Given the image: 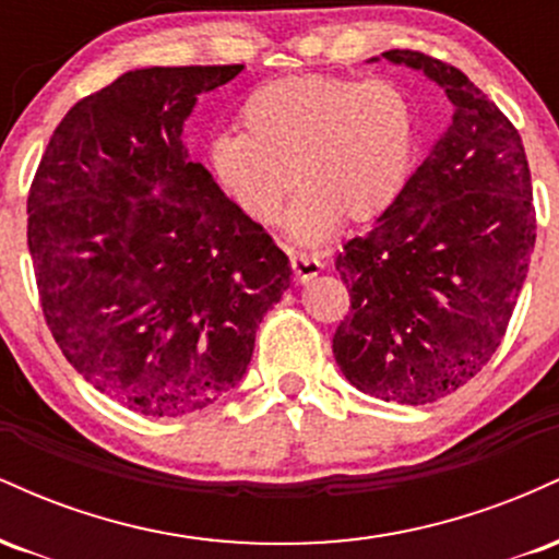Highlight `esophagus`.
<instances>
[{"label": "esophagus", "instance_id": "34e87169", "mask_svg": "<svg viewBox=\"0 0 559 559\" xmlns=\"http://www.w3.org/2000/svg\"><path fill=\"white\" fill-rule=\"evenodd\" d=\"M288 262H292V273L297 284H307V281H312L320 271H323V262L310 258V254H292Z\"/></svg>", "mask_w": 559, "mask_h": 559}]
</instances>
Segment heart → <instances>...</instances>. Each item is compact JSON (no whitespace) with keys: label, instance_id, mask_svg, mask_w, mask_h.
<instances>
[{"label":"heart","instance_id":"heart-1","mask_svg":"<svg viewBox=\"0 0 559 559\" xmlns=\"http://www.w3.org/2000/svg\"><path fill=\"white\" fill-rule=\"evenodd\" d=\"M239 123L241 136L223 133L207 146L217 189L247 221L273 226L294 186L286 236L310 249L344 217L368 223L394 207L420 152L418 107L389 79L271 81L247 96Z\"/></svg>","mask_w":559,"mask_h":559}]
</instances>
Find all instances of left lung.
Segmentation results:
<instances>
[{"label":"left lung","mask_w":559,"mask_h":559,"mask_svg":"<svg viewBox=\"0 0 559 559\" xmlns=\"http://www.w3.org/2000/svg\"><path fill=\"white\" fill-rule=\"evenodd\" d=\"M381 57L444 88L452 120L394 207L338 252L352 307L333 357L362 394L428 404L502 344L534 252V194L521 133L463 70L409 49Z\"/></svg>","instance_id":"obj_1"}]
</instances>
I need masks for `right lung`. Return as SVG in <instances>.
<instances>
[{"label": "right lung", "instance_id": "1", "mask_svg": "<svg viewBox=\"0 0 559 559\" xmlns=\"http://www.w3.org/2000/svg\"><path fill=\"white\" fill-rule=\"evenodd\" d=\"M241 70H128L70 107L31 186L28 249L55 342L94 389L150 418L234 389L292 284L286 254L183 144L199 94Z\"/></svg>", "mask_w": 559, "mask_h": 559}]
</instances>
